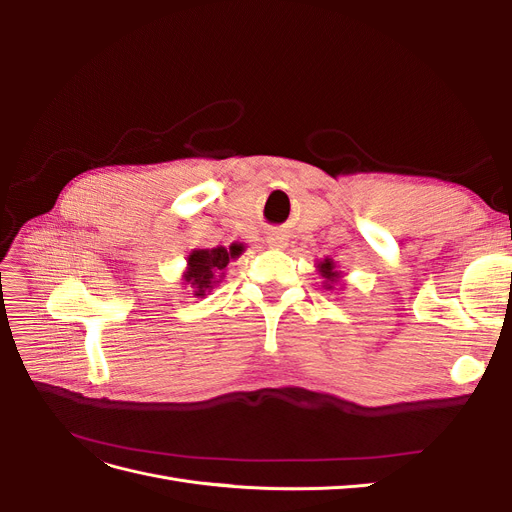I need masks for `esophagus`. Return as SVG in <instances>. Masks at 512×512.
<instances>
[{
    "instance_id": "esophagus-1",
    "label": "esophagus",
    "mask_w": 512,
    "mask_h": 512,
    "mask_svg": "<svg viewBox=\"0 0 512 512\" xmlns=\"http://www.w3.org/2000/svg\"><path fill=\"white\" fill-rule=\"evenodd\" d=\"M286 235H282V232H269V237H267V243L271 245V247H286Z\"/></svg>"
}]
</instances>
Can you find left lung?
Returning a JSON list of instances; mask_svg holds the SVG:
<instances>
[{
    "label": "left lung",
    "instance_id": "8db88e82",
    "mask_svg": "<svg viewBox=\"0 0 512 512\" xmlns=\"http://www.w3.org/2000/svg\"><path fill=\"white\" fill-rule=\"evenodd\" d=\"M318 271H320V275L324 277V286H327V288H333L331 284L337 282L339 277H342V275H339V271L335 269V262H333L331 258L320 260V262H318Z\"/></svg>",
    "mask_w": 512,
    "mask_h": 512
}]
</instances>
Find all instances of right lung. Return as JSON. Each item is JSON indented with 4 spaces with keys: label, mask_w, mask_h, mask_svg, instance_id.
<instances>
[{
    "label": "right lung",
    "mask_w": 512,
    "mask_h": 512,
    "mask_svg": "<svg viewBox=\"0 0 512 512\" xmlns=\"http://www.w3.org/2000/svg\"><path fill=\"white\" fill-rule=\"evenodd\" d=\"M245 247L232 243L230 247H211V250H194L188 256V269L183 273V282L192 288L194 297H205L222 282L224 269L232 258H239Z\"/></svg>",
    "instance_id": "obj_1"
}]
</instances>
